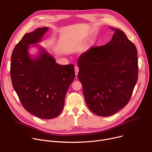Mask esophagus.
I'll use <instances>...</instances> for the list:
<instances>
[{
    "mask_svg": "<svg viewBox=\"0 0 152 152\" xmlns=\"http://www.w3.org/2000/svg\"><path fill=\"white\" fill-rule=\"evenodd\" d=\"M75 75H76V76H77V74H78V72L79 71L78 66H75Z\"/></svg>",
    "mask_w": 152,
    "mask_h": 152,
    "instance_id": "1",
    "label": "esophagus"
}]
</instances>
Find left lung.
Here are the masks:
<instances>
[{"mask_svg": "<svg viewBox=\"0 0 152 152\" xmlns=\"http://www.w3.org/2000/svg\"><path fill=\"white\" fill-rule=\"evenodd\" d=\"M111 29L115 32L109 42L91 48L77 61L86 103L102 117L114 114L128 103L138 80L135 46L123 31Z\"/></svg>", "mask_w": 152, "mask_h": 152, "instance_id": "1", "label": "left lung"}]
</instances>
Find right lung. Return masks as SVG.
<instances>
[{
	"instance_id": "add662e5",
	"label": "right lung",
	"mask_w": 152,
	"mask_h": 152,
	"mask_svg": "<svg viewBox=\"0 0 152 152\" xmlns=\"http://www.w3.org/2000/svg\"><path fill=\"white\" fill-rule=\"evenodd\" d=\"M48 29L38 28L23 37L12 51L10 67L13 88L21 104L42 119H52L60 114L75 77L73 64H58L45 50L35 59L29 56V45L40 41Z\"/></svg>"
}]
</instances>
